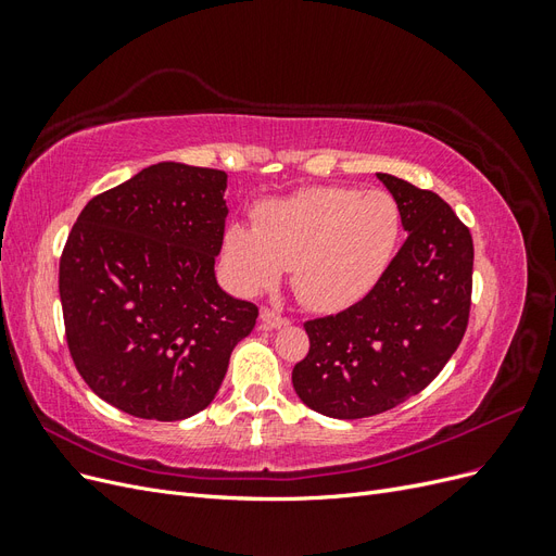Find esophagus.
Returning <instances> with one entry per match:
<instances>
[{"instance_id": "obj_1", "label": "esophagus", "mask_w": 556, "mask_h": 556, "mask_svg": "<svg viewBox=\"0 0 556 556\" xmlns=\"http://www.w3.org/2000/svg\"><path fill=\"white\" fill-rule=\"evenodd\" d=\"M260 319H262V325H264L266 329H280V327L288 325V317H282V315H280L278 311H274V308H262Z\"/></svg>"}]
</instances>
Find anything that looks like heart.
I'll return each instance as SVG.
<instances>
[{"instance_id": "1", "label": "heart", "mask_w": 556, "mask_h": 556, "mask_svg": "<svg viewBox=\"0 0 556 556\" xmlns=\"http://www.w3.org/2000/svg\"><path fill=\"white\" fill-rule=\"evenodd\" d=\"M403 233L399 201L387 190L319 185L264 201L255 227L233 223L223 266L241 294L271 290L285 268L313 311H343L371 292L390 268Z\"/></svg>"}]
</instances>
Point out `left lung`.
<instances>
[{"label": "left lung", "instance_id": "left-lung-1", "mask_svg": "<svg viewBox=\"0 0 556 556\" xmlns=\"http://www.w3.org/2000/svg\"><path fill=\"white\" fill-rule=\"evenodd\" d=\"M408 231L387 274L355 306L308 319V355L292 371L315 413L359 419L419 394L443 371L468 325L473 239L445 201L378 174Z\"/></svg>", "mask_w": 556, "mask_h": 556}]
</instances>
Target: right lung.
I'll return each instance as SVG.
<instances>
[{"instance_id": "right-lung-1", "label": "right lung", "mask_w": 556, "mask_h": 556, "mask_svg": "<svg viewBox=\"0 0 556 556\" xmlns=\"http://www.w3.org/2000/svg\"><path fill=\"white\" fill-rule=\"evenodd\" d=\"M227 174L160 162L97 194L60 260L72 359L117 410L174 422L204 410L257 306L215 280Z\"/></svg>"}]
</instances>
